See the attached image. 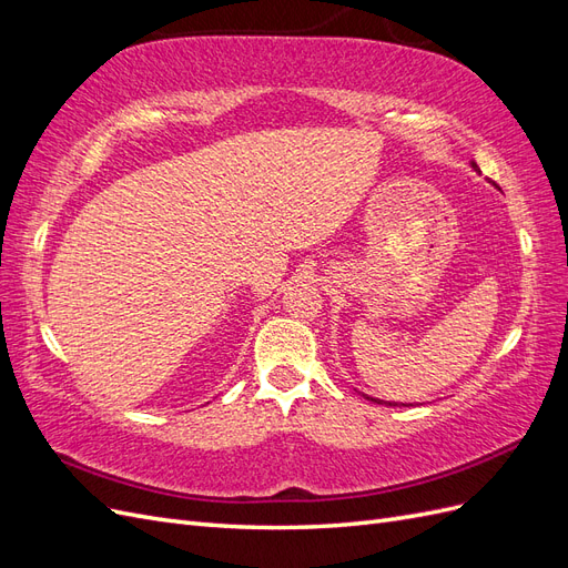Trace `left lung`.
Here are the masks:
<instances>
[{"instance_id":"left-lung-1","label":"left lung","mask_w":568,"mask_h":568,"mask_svg":"<svg viewBox=\"0 0 568 568\" xmlns=\"http://www.w3.org/2000/svg\"><path fill=\"white\" fill-rule=\"evenodd\" d=\"M474 165V163H471ZM476 168V165H474ZM367 400H372V403H376V405H398V403H384V400H379V398H369V395H365Z\"/></svg>"}]
</instances>
